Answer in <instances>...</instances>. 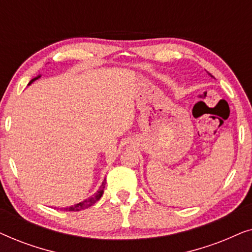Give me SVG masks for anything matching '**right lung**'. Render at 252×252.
Wrapping results in <instances>:
<instances>
[{"label":"right lung","instance_id":"1","mask_svg":"<svg viewBox=\"0 0 252 252\" xmlns=\"http://www.w3.org/2000/svg\"><path fill=\"white\" fill-rule=\"evenodd\" d=\"M39 78H40V75H37L36 78L32 79V80L30 81L29 85H31L33 81H35L36 79H39ZM104 187H105V180L102 182L101 187H99L97 192H95V194L93 195V196H91V197L87 198V199H85V201H82V202H80V203H78V204H74V205H72V206H68V208H64L63 210H64V211H81V210H85V209L91 208L92 205H94L95 203L97 202L98 199L102 197L103 191H104Z\"/></svg>","mask_w":252,"mask_h":252}]
</instances>
